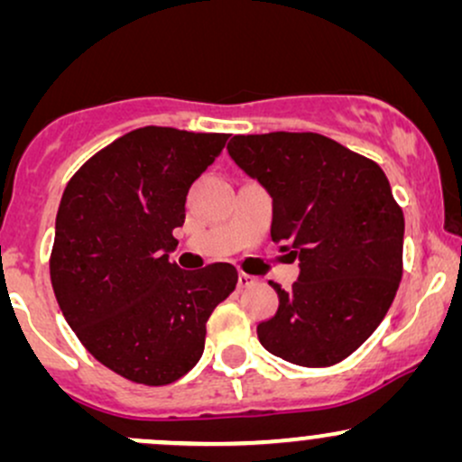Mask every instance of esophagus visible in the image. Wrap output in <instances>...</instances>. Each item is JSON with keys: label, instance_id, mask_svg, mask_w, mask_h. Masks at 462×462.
<instances>
[{"label": "esophagus", "instance_id": "obj_1", "mask_svg": "<svg viewBox=\"0 0 462 462\" xmlns=\"http://www.w3.org/2000/svg\"><path fill=\"white\" fill-rule=\"evenodd\" d=\"M258 278H254V275L249 273H238V289H247V286H254L256 284Z\"/></svg>", "mask_w": 462, "mask_h": 462}]
</instances>
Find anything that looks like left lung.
<instances>
[{"mask_svg": "<svg viewBox=\"0 0 462 462\" xmlns=\"http://www.w3.org/2000/svg\"><path fill=\"white\" fill-rule=\"evenodd\" d=\"M227 153L273 199L272 238L300 261L278 312L258 323L267 352L330 367L356 352L393 304L402 280L404 213L384 171L315 132L238 134Z\"/></svg>", "mask_w": 462, "mask_h": 462, "instance_id": "1", "label": "left lung"}]
</instances>
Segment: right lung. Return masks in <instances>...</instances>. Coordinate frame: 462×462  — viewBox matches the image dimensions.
<instances>
[{"label": "right lung", "mask_w": 462, "mask_h": 462, "mask_svg": "<svg viewBox=\"0 0 462 462\" xmlns=\"http://www.w3.org/2000/svg\"><path fill=\"white\" fill-rule=\"evenodd\" d=\"M230 134L132 130L69 180L50 258L62 315L99 363L132 383H176L204 352L206 321L235 291L236 269L169 263L190 184Z\"/></svg>", "instance_id": "obj_1"}]
</instances>
